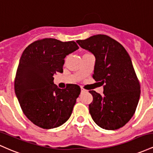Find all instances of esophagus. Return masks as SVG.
Instances as JSON below:
<instances>
[{"label": "esophagus", "mask_w": 153, "mask_h": 153, "mask_svg": "<svg viewBox=\"0 0 153 153\" xmlns=\"http://www.w3.org/2000/svg\"><path fill=\"white\" fill-rule=\"evenodd\" d=\"M86 92V90H85V89L81 88V92Z\"/></svg>", "instance_id": "1"}]
</instances>
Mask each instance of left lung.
Wrapping results in <instances>:
<instances>
[{
	"label": "left lung",
	"mask_w": 153,
	"mask_h": 153,
	"mask_svg": "<svg viewBox=\"0 0 153 153\" xmlns=\"http://www.w3.org/2000/svg\"><path fill=\"white\" fill-rule=\"evenodd\" d=\"M76 42L95 57L92 75L103 85V95L91 90L89 105L92 119L100 127L116 130L131 119L140 97V85L131 58L122 45L105 35H96Z\"/></svg>",
	"instance_id": "8db88e82"
}]
</instances>
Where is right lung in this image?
<instances>
[{"instance_id":"obj_1","label":"right lung","mask_w":153,"mask_h":153,"mask_svg":"<svg viewBox=\"0 0 153 153\" xmlns=\"http://www.w3.org/2000/svg\"><path fill=\"white\" fill-rule=\"evenodd\" d=\"M78 48L74 41L45 38L35 41L24 51L14 90L22 111L36 126L56 128L71 116L81 89L76 85L58 88L53 83V75L62 73L64 58Z\"/></svg>"}]
</instances>
